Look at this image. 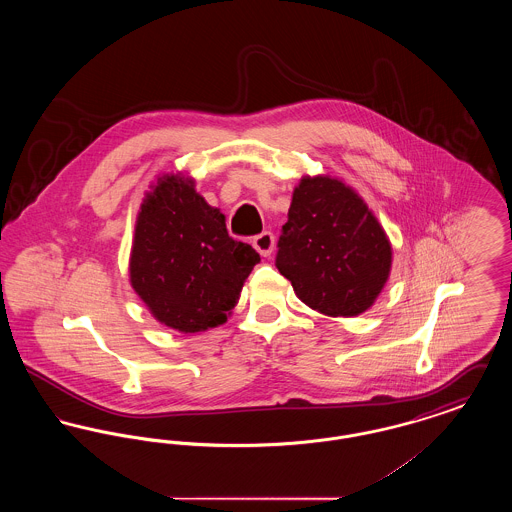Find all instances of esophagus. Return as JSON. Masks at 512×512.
<instances>
[{
  "label": "esophagus",
  "instance_id": "1",
  "mask_svg": "<svg viewBox=\"0 0 512 512\" xmlns=\"http://www.w3.org/2000/svg\"><path fill=\"white\" fill-rule=\"evenodd\" d=\"M253 247L259 251L261 257H268L274 249V236L272 232H261L259 236L253 238Z\"/></svg>",
  "mask_w": 512,
  "mask_h": 512
}]
</instances>
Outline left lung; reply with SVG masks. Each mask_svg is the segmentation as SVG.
<instances>
[{"label": "left lung", "instance_id": "left-lung-1", "mask_svg": "<svg viewBox=\"0 0 512 512\" xmlns=\"http://www.w3.org/2000/svg\"><path fill=\"white\" fill-rule=\"evenodd\" d=\"M390 267V242L363 199L334 178H303L276 253L295 295L324 315L355 317L382 292Z\"/></svg>", "mask_w": 512, "mask_h": 512}]
</instances>
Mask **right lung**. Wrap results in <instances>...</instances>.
<instances>
[{
    "mask_svg": "<svg viewBox=\"0 0 512 512\" xmlns=\"http://www.w3.org/2000/svg\"><path fill=\"white\" fill-rule=\"evenodd\" d=\"M259 261L251 245L228 236L224 215L192 180L165 176L138 217L130 282L153 317L192 334L226 320Z\"/></svg>",
    "mask_w": 512,
    "mask_h": 512,
    "instance_id": "add662e5",
    "label": "right lung"
}]
</instances>
